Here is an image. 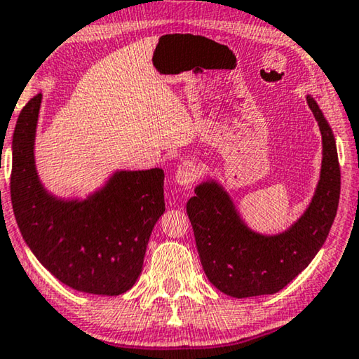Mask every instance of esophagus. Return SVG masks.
Wrapping results in <instances>:
<instances>
[{"mask_svg": "<svg viewBox=\"0 0 359 359\" xmlns=\"http://www.w3.org/2000/svg\"><path fill=\"white\" fill-rule=\"evenodd\" d=\"M196 179H198V166L195 163L190 161V159H187V161L179 164L177 170H175V182H177V185L189 189V187L195 184Z\"/></svg>", "mask_w": 359, "mask_h": 359, "instance_id": "34e87169", "label": "esophagus"}]
</instances>
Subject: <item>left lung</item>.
Wrapping results in <instances>:
<instances>
[{
	"label": "left lung",
	"mask_w": 359,
	"mask_h": 359,
	"mask_svg": "<svg viewBox=\"0 0 359 359\" xmlns=\"http://www.w3.org/2000/svg\"><path fill=\"white\" fill-rule=\"evenodd\" d=\"M306 104L323 140L321 172L305 212L276 235L249 229L224 187L212 179L195 189L187 214L208 280L230 297L275 294L309 266L331 230L340 196L337 147L327 119L311 95Z\"/></svg>",
	"instance_id": "obj_1"
}]
</instances>
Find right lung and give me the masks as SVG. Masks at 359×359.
<instances>
[{"instance_id": "1", "label": "right lung", "mask_w": 359, "mask_h": 359, "mask_svg": "<svg viewBox=\"0 0 359 359\" xmlns=\"http://www.w3.org/2000/svg\"><path fill=\"white\" fill-rule=\"evenodd\" d=\"M43 94L22 108L13 135L11 201L27 246L57 280L79 292L119 295L142 273L151 230L164 212V172L116 170L84 200L44 189L35 164Z\"/></svg>"}]
</instances>
